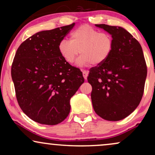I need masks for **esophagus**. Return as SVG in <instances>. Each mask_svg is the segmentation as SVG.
Masks as SVG:
<instances>
[{
  "label": "esophagus",
  "mask_w": 155,
  "mask_h": 155,
  "mask_svg": "<svg viewBox=\"0 0 155 155\" xmlns=\"http://www.w3.org/2000/svg\"><path fill=\"white\" fill-rule=\"evenodd\" d=\"M82 74H83V77L84 78V80H87V75H88V71H85V70H82Z\"/></svg>",
  "instance_id": "34e87169"
}]
</instances>
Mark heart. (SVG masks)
Wrapping results in <instances>:
<instances>
[{
    "instance_id": "obj_1",
    "label": "heart",
    "mask_w": 155,
    "mask_h": 155,
    "mask_svg": "<svg viewBox=\"0 0 155 155\" xmlns=\"http://www.w3.org/2000/svg\"><path fill=\"white\" fill-rule=\"evenodd\" d=\"M70 36L71 40L62 39L58 45L61 56L69 64L73 63L80 53L82 55L76 62L78 66H87L92 63L101 65L107 60L113 51V36L88 25L78 27Z\"/></svg>"
}]
</instances>
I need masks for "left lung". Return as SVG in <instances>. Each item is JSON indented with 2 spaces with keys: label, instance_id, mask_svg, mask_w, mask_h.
Returning <instances> with one entry per match:
<instances>
[{
  "label": "left lung",
  "instance_id": "left-lung-1",
  "mask_svg": "<svg viewBox=\"0 0 155 155\" xmlns=\"http://www.w3.org/2000/svg\"><path fill=\"white\" fill-rule=\"evenodd\" d=\"M114 37V46L107 61L90 69L88 82L94 111L101 118L117 121L135 111L140 102L147 77V65L140 44L120 27L95 25Z\"/></svg>",
  "mask_w": 155,
  "mask_h": 155
}]
</instances>
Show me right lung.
Instances as JSON below:
<instances>
[{"instance_id": "add662e5", "label": "right lung", "mask_w": 155, "mask_h": 155, "mask_svg": "<svg viewBox=\"0 0 155 155\" xmlns=\"http://www.w3.org/2000/svg\"><path fill=\"white\" fill-rule=\"evenodd\" d=\"M75 23L36 33L17 50L11 68L16 98L31 120L45 125L64 120L71 111L70 99L84 80L80 69L61 56L59 41Z\"/></svg>"}]
</instances>
